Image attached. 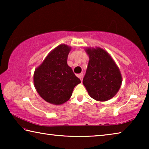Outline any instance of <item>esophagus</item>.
I'll use <instances>...</instances> for the list:
<instances>
[{
	"label": "esophagus",
	"mask_w": 149,
	"mask_h": 149,
	"mask_svg": "<svg viewBox=\"0 0 149 149\" xmlns=\"http://www.w3.org/2000/svg\"><path fill=\"white\" fill-rule=\"evenodd\" d=\"M78 77H79V79H81V81H83V78H84V74H80L79 75H78Z\"/></svg>",
	"instance_id": "esophagus-1"
}]
</instances>
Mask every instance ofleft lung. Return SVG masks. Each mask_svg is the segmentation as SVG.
I'll use <instances>...</instances> for the list:
<instances>
[{"label":"left lung","mask_w":149,"mask_h":149,"mask_svg":"<svg viewBox=\"0 0 149 149\" xmlns=\"http://www.w3.org/2000/svg\"><path fill=\"white\" fill-rule=\"evenodd\" d=\"M89 61L83 84L90 97L107 101L116 95L122 82L119 68L110 55L101 48H87Z\"/></svg>","instance_id":"8db88e82"}]
</instances>
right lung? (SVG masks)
Here are the masks:
<instances>
[{
    "label": "right lung",
    "instance_id": "obj_1",
    "mask_svg": "<svg viewBox=\"0 0 149 149\" xmlns=\"http://www.w3.org/2000/svg\"><path fill=\"white\" fill-rule=\"evenodd\" d=\"M71 47L62 44L52 50L35 70V89L45 101L60 105L70 99L74 88L81 83L67 64Z\"/></svg>",
    "mask_w": 149,
    "mask_h": 149
}]
</instances>
